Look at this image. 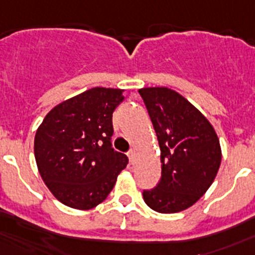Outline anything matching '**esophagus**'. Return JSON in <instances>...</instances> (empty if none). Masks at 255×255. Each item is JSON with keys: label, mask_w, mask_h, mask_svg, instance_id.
<instances>
[{"label": "esophagus", "mask_w": 255, "mask_h": 255, "mask_svg": "<svg viewBox=\"0 0 255 255\" xmlns=\"http://www.w3.org/2000/svg\"><path fill=\"white\" fill-rule=\"evenodd\" d=\"M128 157H129V159H130V163H134V161H135V150L134 149H130L129 152H128Z\"/></svg>", "instance_id": "1"}]
</instances>
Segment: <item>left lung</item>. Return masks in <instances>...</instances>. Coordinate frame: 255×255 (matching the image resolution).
Listing matches in <instances>:
<instances>
[{
	"label": "left lung",
	"instance_id": "8db88e82",
	"mask_svg": "<svg viewBox=\"0 0 255 255\" xmlns=\"http://www.w3.org/2000/svg\"><path fill=\"white\" fill-rule=\"evenodd\" d=\"M161 149V179L143 190L144 202L159 213L191 207L208 190L221 164V147L209 121L168 88L139 89Z\"/></svg>",
	"mask_w": 255,
	"mask_h": 255
}]
</instances>
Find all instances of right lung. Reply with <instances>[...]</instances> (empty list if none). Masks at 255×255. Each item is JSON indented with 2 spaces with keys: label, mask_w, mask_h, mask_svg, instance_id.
<instances>
[{
  "label": "right lung",
  "mask_w": 255,
  "mask_h": 255,
  "mask_svg": "<svg viewBox=\"0 0 255 255\" xmlns=\"http://www.w3.org/2000/svg\"><path fill=\"white\" fill-rule=\"evenodd\" d=\"M123 89L92 88L60 103L34 139L40 176L65 206L91 209L108 197L129 159L112 148V114Z\"/></svg>",
  "instance_id": "1"
}]
</instances>
